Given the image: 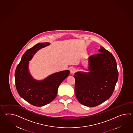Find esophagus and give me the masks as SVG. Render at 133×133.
Here are the masks:
<instances>
[{
	"label": "esophagus",
	"instance_id": "34e87169",
	"mask_svg": "<svg viewBox=\"0 0 133 133\" xmlns=\"http://www.w3.org/2000/svg\"><path fill=\"white\" fill-rule=\"evenodd\" d=\"M76 69L72 68V69H71V70H70V72H71V74H74L76 72Z\"/></svg>",
	"mask_w": 133,
	"mask_h": 133
}]
</instances>
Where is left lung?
I'll use <instances>...</instances> for the list:
<instances>
[{
  "instance_id": "obj_1",
  "label": "left lung",
  "mask_w": 133,
  "mask_h": 133,
  "mask_svg": "<svg viewBox=\"0 0 133 133\" xmlns=\"http://www.w3.org/2000/svg\"><path fill=\"white\" fill-rule=\"evenodd\" d=\"M100 53L90 56L88 72L74 74L75 94L83 105L95 107L107 100L112 95L118 81V72L115 58L103 47Z\"/></svg>"
}]
</instances>
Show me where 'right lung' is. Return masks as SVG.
Here are the masks:
<instances>
[{
    "instance_id": "obj_1",
    "label": "right lung",
    "mask_w": 133,
    "mask_h": 133,
    "mask_svg": "<svg viewBox=\"0 0 133 133\" xmlns=\"http://www.w3.org/2000/svg\"><path fill=\"white\" fill-rule=\"evenodd\" d=\"M50 45L40 43L27 50L22 57L15 71V84L18 94L28 103L36 106H42L55 98L58 89L70 74L68 70L51 74L41 80L32 76L29 69V61L38 50Z\"/></svg>"
}]
</instances>
